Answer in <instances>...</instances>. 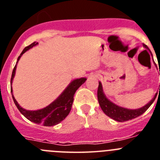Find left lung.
I'll list each match as a JSON object with an SVG mask.
<instances>
[{
	"label": "left lung",
	"mask_w": 160,
	"mask_h": 160,
	"mask_svg": "<svg viewBox=\"0 0 160 160\" xmlns=\"http://www.w3.org/2000/svg\"><path fill=\"white\" fill-rule=\"evenodd\" d=\"M143 46L146 49H148L146 45H143ZM160 89V86H159ZM157 94H155L154 98H152L148 104L143 106L141 108L135 109V110H131V109L123 108L122 107L117 106L116 104L113 103L106 97L105 94L103 93L102 86V83L98 82V100L99 103L100 107L102 110V111L107 114V116L110 118H113L115 121L118 122H126L128 120L133 119L137 117L140 116L141 114H143L145 111L151 107L153 102L155 101V98H156Z\"/></svg>",
	"instance_id": "obj_1"
}]
</instances>
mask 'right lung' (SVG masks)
Instances as JSON below:
<instances>
[{
	"mask_svg": "<svg viewBox=\"0 0 160 160\" xmlns=\"http://www.w3.org/2000/svg\"><path fill=\"white\" fill-rule=\"evenodd\" d=\"M38 44V42H35L31 44V45H29V46H26L23 49V51L22 52L21 55L18 57L17 63L18 62V61H19V59L21 58V57H22L24 53H25L27 50H29V49H31L33 46H37ZM16 69L17 64L16 66H14L13 70H12V77H11V86H12V80H13L15 73H16ZM86 80H87L86 78L74 79L65 89L64 91L58 96L57 99L54 100L53 102L50 103L49 106H47L45 108L38 110V111H27V110L22 108L18 104V102L14 98L13 94H12V87H11V94H12V99H13L16 107H18L20 112L22 113L27 119L37 124L42 123L44 126H46V127H51V126L58 124L62 120H64L66 117L69 114L70 110H71L72 104H73V96H74L76 90L81 87L82 85L86 82Z\"/></svg>",
	"mask_w": 160,
	"mask_h": 160,
	"instance_id": "add662e5",
	"label": "right lung"
}]
</instances>
